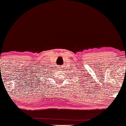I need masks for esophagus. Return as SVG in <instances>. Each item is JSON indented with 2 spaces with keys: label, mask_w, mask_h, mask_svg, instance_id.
I'll return each instance as SVG.
<instances>
[{
  "label": "esophagus",
  "mask_w": 126,
  "mask_h": 126,
  "mask_svg": "<svg viewBox=\"0 0 126 126\" xmlns=\"http://www.w3.org/2000/svg\"><path fill=\"white\" fill-rule=\"evenodd\" d=\"M59 69H60V70H62V68H59Z\"/></svg>",
  "instance_id": "obj_1"
}]
</instances>
